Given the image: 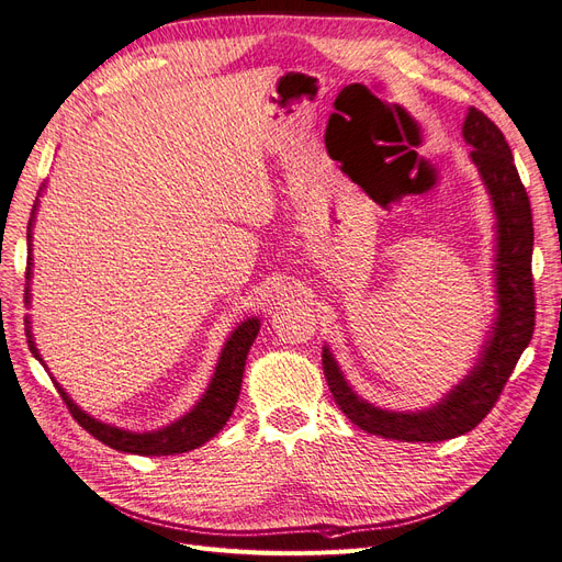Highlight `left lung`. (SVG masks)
<instances>
[{
	"instance_id": "8db88e82",
	"label": "left lung",
	"mask_w": 562,
	"mask_h": 562,
	"mask_svg": "<svg viewBox=\"0 0 562 562\" xmlns=\"http://www.w3.org/2000/svg\"><path fill=\"white\" fill-rule=\"evenodd\" d=\"M462 135L469 159L479 168L495 211V293L497 316L487 342L464 380L438 403L422 411H386L356 394L328 345H323V372L333 398L356 427L405 443H438L479 427L497 403L506 380L535 333L532 288V211L512 147L504 133L475 108H469Z\"/></svg>"
}]
</instances>
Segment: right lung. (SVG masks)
Returning <instances> with one entry per match:
<instances>
[{"mask_svg": "<svg viewBox=\"0 0 562 562\" xmlns=\"http://www.w3.org/2000/svg\"><path fill=\"white\" fill-rule=\"evenodd\" d=\"M46 187V184H44ZM42 187V190H44ZM42 190L37 196H42ZM40 209V199L32 206L30 215V225H27V285H25V304L30 307V281H32V227H35V217ZM260 333V318L250 316L241 321L236 326L227 342L220 351V359L215 363V372L211 378V384L203 391V396L196 401L190 413H184L180 419L166 424L161 429L155 431H128L122 427H114V424L100 422L93 415L67 396V391L54 380L58 386V394L63 396L65 405L70 407L72 417L87 429L93 438H98L100 443H105L119 452H128V454H143V457H161V454H180V452H190L194 448H201L206 440H211L220 429L225 427L227 419L232 417L236 401H239L241 394V382H244V368H246V356L250 351V345L255 342V337ZM25 335H27V345L30 351L35 353V359L42 361V353L35 345V337H32V326H30V316H25Z\"/></svg>", "mask_w": 562, "mask_h": 562, "instance_id": "1", "label": "right lung"}]
</instances>
